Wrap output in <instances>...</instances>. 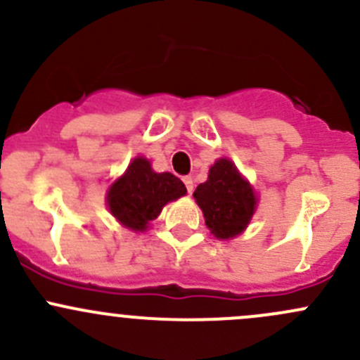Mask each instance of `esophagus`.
<instances>
[{
	"label": "esophagus",
	"mask_w": 360,
	"mask_h": 360,
	"mask_svg": "<svg viewBox=\"0 0 360 360\" xmlns=\"http://www.w3.org/2000/svg\"><path fill=\"white\" fill-rule=\"evenodd\" d=\"M183 183L186 184V190H188V193H191V191H193V177H191V176H186V177H183Z\"/></svg>",
	"instance_id": "obj_1"
}]
</instances>
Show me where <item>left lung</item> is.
Returning <instances> with one entry per match:
<instances>
[{
    "mask_svg": "<svg viewBox=\"0 0 360 360\" xmlns=\"http://www.w3.org/2000/svg\"><path fill=\"white\" fill-rule=\"evenodd\" d=\"M193 197L200 205L205 224L217 238H233L242 233L256 209L252 188L226 158L210 167L209 177L198 184Z\"/></svg>",
    "mask_w": 360,
    "mask_h": 360,
    "instance_id": "left-lung-1",
    "label": "left lung"
}]
</instances>
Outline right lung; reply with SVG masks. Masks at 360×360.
Returning <instances> with one entry per match:
<instances>
[{
  "label": "right lung",
  "instance_id": "1",
  "mask_svg": "<svg viewBox=\"0 0 360 360\" xmlns=\"http://www.w3.org/2000/svg\"><path fill=\"white\" fill-rule=\"evenodd\" d=\"M186 195V186L170 172L157 174L146 158H136L127 172L108 191L111 214L134 231L146 230V224L162 212L167 202Z\"/></svg>",
  "mask_w": 360,
  "mask_h": 360
}]
</instances>
